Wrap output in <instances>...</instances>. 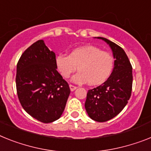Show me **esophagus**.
Here are the masks:
<instances>
[{
    "mask_svg": "<svg viewBox=\"0 0 151 151\" xmlns=\"http://www.w3.org/2000/svg\"><path fill=\"white\" fill-rule=\"evenodd\" d=\"M69 87H70V91H73L74 90L77 89V87H76V86L72 85V84H70Z\"/></svg>",
    "mask_w": 151,
    "mask_h": 151,
    "instance_id": "34e87169",
    "label": "esophagus"
}]
</instances>
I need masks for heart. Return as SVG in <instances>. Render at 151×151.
Returning <instances> with one entry per match:
<instances>
[{
	"mask_svg": "<svg viewBox=\"0 0 151 151\" xmlns=\"http://www.w3.org/2000/svg\"><path fill=\"white\" fill-rule=\"evenodd\" d=\"M56 64L64 78H70L77 70L79 73L73 78L78 83L87 82L90 85H99L107 80L114 66V58L109 52L92 45L75 48L69 56L58 54Z\"/></svg>",
	"mask_w": 151,
	"mask_h": 151,
	"instance_id": "1",
	"label": "heart"
}]
</instances>
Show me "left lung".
Instances as JSON below:
<instances>
[{"mask_svg": "<svg viewBox=\"0 0 151 151\" xmlns=\"http://www.w3.org/2000/svg\"><path fill=\"white\" fill-rule=\"evenodd\" d=\"M114 58L111 76L104 83L88 91L85 109L92 120L105 122L118 114L128 103L132 91V66L123 48L104 37Z\"/></svg>", "mask_w": 151, "mask_h": 151, "instance_id": "1", "label": "left lung"}]
</instances>
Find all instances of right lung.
Listing matches in <instances>:
<instances>
[{"mask_svg":"<svg viewBox=\"0 0 151 151\" xmlns=\"http://www.w3.org/2000/svg\"><path fill=\"white\" fill-rule=\"evenodd\" d=\"M57 68L55 54L43 40L25 50L17 64L19 101L27 114L45 124L60 118L70 93Z\"/></svg>","mask_w":151,"mask_h":151,"instance_id":"add662e5","label":"right lung"}]
</instances>
